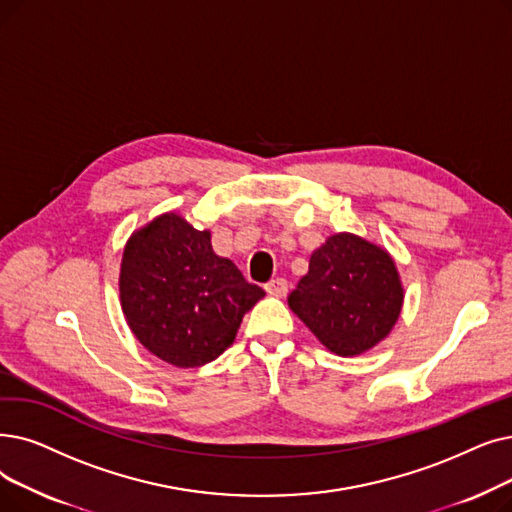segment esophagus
Here are the masks:
<instances>
[{
  "label": "esophagus",
  "instance_id": "34e87169",
  "mask_svg": "<svg viewBox=\"0 0 512 512\" xmlns=\"http://www.w3.org/2000/svg\"><path fill=\"white\" fill-rule=\"evenodd\" d=\"M265 291L272 297H284L288 293V282L284 278H274L265 284Z\"/></svg>",
  "mask_w": 512,
  "mask_h": 512
}]
</instances>
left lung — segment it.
Wrapping results in <instances>:
<instances>
[{
    "label": "left lung",
    "instance_id": "8db88e82",
    "mask_svg": "<svg viewBox=\"0 0 512 512\" xmlns=\"http://www.w3.org/2000/svg\"><path fill=\"white\" fill-rule=\"evenodd\" d=\"M404 305L393 257L360 236L341 232L311 253L309 272L288 307L332 353L351 358L383 341Z\"/></svg>",
    "mask_w": 512,
    "mask_h": 512
}]
</instances>
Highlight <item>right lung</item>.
<instances>
[{"label":"right lung","instance_id":"right-lung-1","mask_svg":"<svg viewBox=\"0 0 512 512\" xmlns=\"http://www.w3.org/2000/svg\"><path fill=\"white\" fill-rule=\"evenodd\" d=\"M119 293L136 339L177 368L205 366L236 339L244 314L265 295L213 253L211 232L163 213L125 244Z\"/></svg>","mask_w":512,"mask_h":512}]
</instances>
